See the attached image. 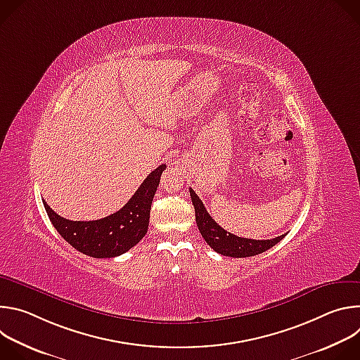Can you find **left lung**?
<instances>
[{
  "label": "left lung",
  "instance_id": "1",
  "mask_svg": "<svg viewBox=\"0 0 360 360\" xmlns=\"http://www.w3.org/2000/svg\"><path fill=\"white\" fill-rule=\"evenodd\" d=\"M189 193L195 208L196 225L202 238L207 240V243L215 252L224 256H231V258H248V256L259 255L268 250L269 248L275 246L278 242H281L286 236L285 233L274 239L259 240V239L240 238L233 233H229L212 219V217L208 214L207 210H205L202 200L199 199V196L195 193L192 188H189Z\"/></svg>",
  "mask_w": 360,
  "mask_h": 360
}]
</instances>
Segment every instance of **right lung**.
<instances>
[{"instance_id":"right-lung-1","label":"right lung","mask_w":360,"mask_h":360,"mask_svg":"<svg viewBox=\"0 0 360 360\" xmlns=\"http://www.w3.org/2000/svg\"><path fill=\"white\" fill-rule=\"evenodd\" d=\"M165 164L153 169L124 207L96 221H70L51 210L42 200L48 218L58 233L77 250L92 258H115L134 248L146 233L153 195Z\"/></svg>"}]
</instances>
